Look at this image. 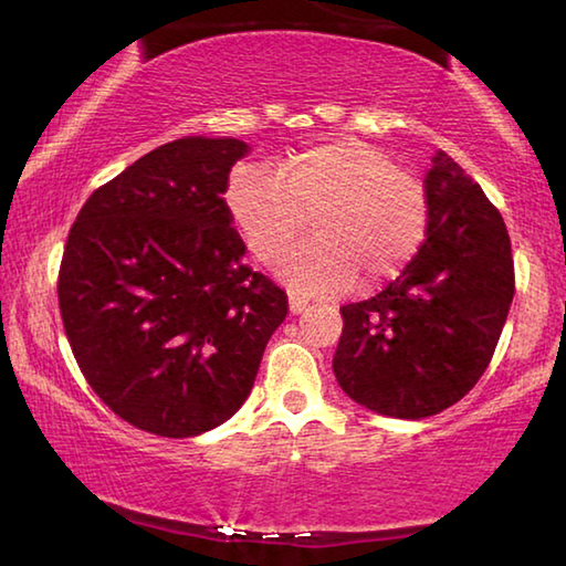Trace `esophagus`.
<instances>
[{"label":"esophagus","instance_id":"esophagus-1","mask_svg":"<svg viewBox=\"0 0 566 566\" xmlns=\"http://www.w3.org/2000/svg\"><path fill=\"white\" fill-rule=\"evenodd\" d=\"M308 298H303L298 293H289V308L293 315H301L305 308H308Z\"/></svg>","mask_w":566,"mask_h":566}]
</instances>
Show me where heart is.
Instances as JSON below:
<instances>
[{"label":"heart","instance_id":"obj_1","mask_svg":"<svg viewBox=\"0 0 566 566\" xmlns=\"http://www.w3.org/2000/svg\"><path fill=\"white\" fill-rule=\"evenodd\" d=\"M283 174L238 166L228 178L226 211L258 261L275 263L315 213L318 241L285 258L281 275L295 291L338 295L358 273L380 285L408 265L428 228V198L418 178L398 171L380 148L340 138L291 154Z\"/></svg>","mask_w":566,"mask_h":566}]
</instances>
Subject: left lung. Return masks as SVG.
I'll return each mask as SVG.
<instances>
[{"instance_id": "8db88e82", "label": "left lung", "mask_w": 566, "mask_h": 566, "mask_svg": "<svg viewBox=\"0 0 566 566\" xmlns=\"http://www.w3.org/2000/svg\"><path fill=\"white\" fill-rule=\"evenodd\" d=\"M424 198L418 255L378 295L343 305L333 358L350 400L400 420L448 410L478 385L514 295L502 216L444 151L432 156Z\"/></svg>"}]
</instances>
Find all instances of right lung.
Here are the masks:
<instances>
[{
	"label": "right lung",
	"instance_id": "1",
	"mask_svg": "<svg viewBox=\"0 0 566 566\" xmlns=\"http://www.w3.org/2000/svg\"><path fill=\"white\" fill-rule=\"evenodd\" d=\"M238 138L184 136L88 196L59 268V311L92 390L161 438L245 402L289 295L243 263L223 193Z\"/></svg>",
	"mask_w": 566,
	"mask_h": 566
}]
</instances>
